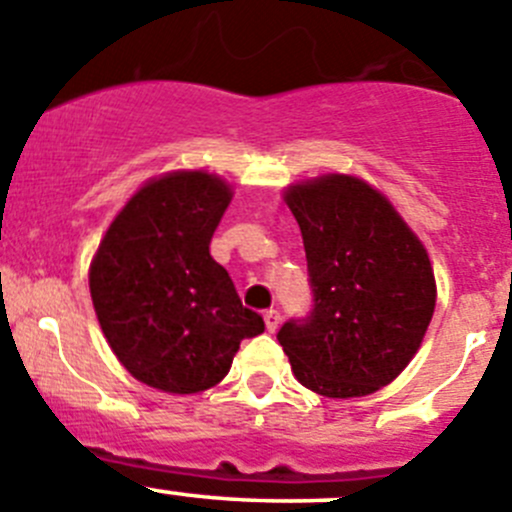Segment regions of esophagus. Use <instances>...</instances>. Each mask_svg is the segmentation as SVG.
I'll return each mask as SVG.
<instances>
[{"label":"esophagus","mask_w":512,"mask_h":512,"mask_svg":"<svg viewBox=\"0 0 512 512\" xmlns=\"http://www.w3.org/2000/svg\"><path fill=\"white\" fill-rule=\"evenodd\" d=\"M280 312H277V309H267L265 312V327H267V332H275L277 327H280Z\"/></svg>","instance_id":"1"}]
</instances>
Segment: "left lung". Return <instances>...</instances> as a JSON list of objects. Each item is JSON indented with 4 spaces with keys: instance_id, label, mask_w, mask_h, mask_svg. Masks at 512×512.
Segmentation results:
<instances>
[{
    "instance_id": "left-lung-1",
    "label": "left lung",
    "mask_w": 512,
    "mask_h": 512,
    "mask_svg": "<svg viewBox=\"0 0 512 512\" xmlns=\"http://www.w3.org/2000/svg\"><path fill=\"white\" fill-rule=\"evenodd\" d=\"M302 230L312 309L277 332L299 384L329 399L394 381L436 307L431 262L389 200L352 175L285 195Z\"/></svg>"
}]
</instances>
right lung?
<instances>
[{"label": "right lung", "mask_w": 512, "mask_h": 512, "mask_svg": "<svg viewBox=\"0 0 512 512\" xmlns=\"http://www.w3.org/2000/svg\"><path fill=\"white\" fill-rule=\"evenodd\" d=\"M230 198L203 170L165 175L128 200L98 245L89 275L98 324L118 361L153 389H210L242 339L265 332L210 257Z\"/></svg>", "instance_id": "1"}]
</instances>
